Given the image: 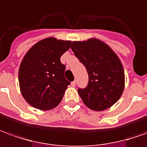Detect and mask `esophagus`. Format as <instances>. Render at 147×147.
<instances>
[{
    "label": "esophagus",
    "mask_w": 147,
    "mask_h": 147,
    "mask_svg": "<svg viewBox=\"0 0 147 147\" xmlns=\"http://www.w3.org/2000/svg\"><path fill=\"white\" fill-rule=\"evenodd\" d=\"M71 85L73 87H75L76 85V81H74V82H71Z\"/></svg>",
    "instance_id": "obj_1"
}]
</instances>
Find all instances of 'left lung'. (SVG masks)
I'll list each match as a JSON object with an SVG mask.
<instances>
[{
	"label": "left lung",
	"mask_w": 147,
	"mask_h": 147,
	"mask_svg": "<svg viewBox=\"0 0 147 147\" xmlns=\"http://www.w3.org/2000/svg\"><path fill=\"white\" fill-rule=\"evenodd\" d=\"M71 49L88 72L87 87L78 90L82 101L97 112L109 109L118 101L124 89L121 61L109 45L98 38L74 41Z\"/></svg>",
	"instance_id": "1"
}]
</instances>
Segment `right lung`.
Returning a JSON list of instances; mask_svg holds the SVG:
<instances>
[{
    "label": "right lung",
    "instance_id": "add662e5",
    "mask_svg": "<svg viewBox=\"0 0 147 147\" xmlns=\"http://www.w3.org/2000/svg\"><path fill=\"white\" fill-rule=\"evenodd\" d=\"M71 41L49 37L32 47L22 60L19 84L23 97L35 109L47 111L57 107L70 84L64 77L65 65L60 58Z\"/></svg>",
    "mask_w": 147,
    "mask_h": 147
}]
</instances>
